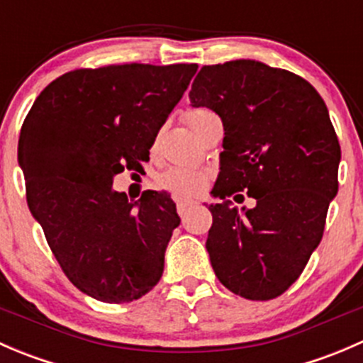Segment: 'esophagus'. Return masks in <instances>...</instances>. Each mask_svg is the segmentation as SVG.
<instances>
[{"instance_id": "obj_1", "label": "esophagus", "mask_w": 363, "mask_h": 363, "mask_svg": "<svg viewBox=\"0 0 363 363\" xmlns=\"http://www.w3.org/2000/svg\"><path fill=\"white\" fill-rule=\"evenodd\" d=\"M196 202H193V200H191V202H179L177 203V212H179V214H186V211H188V208L189 207H191V205H195Z\"/></svg>"}]
</instances>
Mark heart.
<instances>
[{
  "instance_id": "heart-1",
  "label": "heart",
  "mask_w": 363,
  "mask_h": 363,
  "mask_svg": "<svg viewBox=\"0 0 363 363\" xmlns=\"http://www.w3.org/2000/svg\"><path fill=\"white\" fill-rule=\"evenodd\" d=\"M214 116L207 108H195L189 111L184 116L186 124L191 128L195 135H199L200 128L207 119ZM208 174L199 168H188V167H170L158 175V186L163 191L170 193L172 196L179 200H189L199 196L200 193L207 188Z\"/></svg>"
}]
</instances>
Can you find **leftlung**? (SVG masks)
Returning <instances> with one entry per match:
<instances>
[{
	"label": "left lung",
	"mask_w": 363,
	"mask_h": 363,
	"mask_svg": "<svg viewBox=\"0 0 363 363\" xmlns=\"http://www.w3.org/2000/svg\"><path fill=\"white\" fill-rule=\"evenodd\" d=\"M189 100L225 128L212 189L221 203L208 205L205 244L212 269L232 294L276 298L306 269L337 195L340 145L327 105L306 79L252 60L202 67ZM244 189L252 209L225 200Z\"/></svg>",
	"instance_id": "1"
}]
</instances>
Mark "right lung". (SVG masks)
Wrapping results in <instances>:
<instances>
[{
    "instance_id": "right-lung-1",
    "label": "right lung",
    "mask_w": 363,
    "mask_h": 363,
    "mask_svg": "<svg viewBox=\"0 0 363 363\" xmlns=\"http://www.w3.org/2000/svg\"><path fill=\"white\" fill-rule=\"evenodd\" d=\"M199 65H111L57 77L19 137L26 200L67 277L100 302H133L161 279L181 218L167 193L130 202L117 174L149 161Z\"/></svg>"
}]
</instances>
